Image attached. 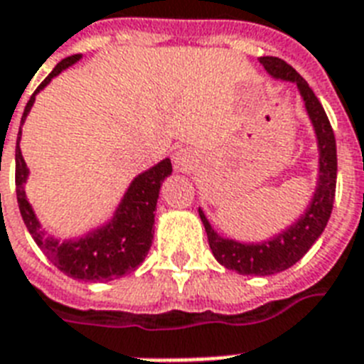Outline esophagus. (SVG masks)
I'll use <instances>...</instances> for the list:
<instances>
[{
  "label": "esophagus",
  "instance_id": "obj_1",
  "mask_svg": "<svg viewBox=\"0 0 364 364\" xmlns=\"http://www.w3.org/2000/svg\"><path fill=\"white\" fill-rule=\"evenodd\" d=\"M175 164L178 165L180 169H191V165H193V156L189 154L188 150H180V152H176L175 156Z\"/></svg>",
  "mask_w": 364,
  "mask_h": 364
}]
</instances>
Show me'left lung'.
Listing matches in <instances>:
<instances>
[{"label": "left lung", "instance_id": "obj_1", "mask_svg": "<svg viewBox=\"0 0 364 364\" xmlns=\"http://www.w3.org/2000/svg\"><path fill=\"white\" fill-rule=\"evenodd\" d=\"M269 76L277 80L294 81L301 92L307 113L314 126L320 150V171H318V186L314 191L309 208L305 214L297 219L292 227H288L275 238L266 240L262 243H242L236 240L221 238L212 225L206 219L203 210L199 208L200 221H203L206 236L215 260L227 269L242 273V275H273V273L284 272L299 260L303 255L312 247V243L320 238V234L326 229L329 215H331L333 203H335V189H337V143L335 134L329 124L322 104L312 92L309 83L294 70L287 61L279 57H260Z\"/></svg>", "mask_w": 364, "mask_h": 364}]
</instances>
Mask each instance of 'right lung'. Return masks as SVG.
I'll list each match as a JSON object with an SVG mask.
<instances>
[{
    "label": "right lung",
    "instance_id": "right-lung-1",
    "mask_svg": "<svg viewBox=\"0 0 364 364\" xmlns=\"http://www.w3.org/2000/svg\"><path fill=\"white\" fill-rule=\"evenodd\" d=\"M80 59L81 55L77 53V55H70L63 59L61 63H57V67L48 74L46 80L37 87V91L33 92L27 102L22 115V124L27 113L31 111L37 92L44 89L52 81V77L61 74L65 68H68ZM20 135H22V128L18 132L16 139L18 208H20L27 230L37 242L38 247L42 249V253L50 258V262L57 269L67 273L68 277L81 279V281H111V279H119L126 273L134 272L145 260L150 245H152L154 212L158 197H160L161 182L173 171L169 158H165L158 165L150 167L139 176H135L109 223L92 230L80 240L59 242V240L48 236L46 230L42 229V225L38 223L37 215L26 197L23 184H26L29 171H27L22 150H20Z\"/></svg>",
    "mask_w": 364,
    "mask_h": 364
}]
</instances>
